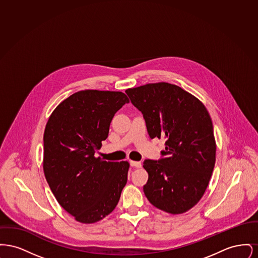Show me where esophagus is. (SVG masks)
I'll return each instance as SVG.
<instances>
[{
    "label": "esophagus",
    "mask_w": 258,
    "mask_h": 258,
    "mask_svg": "<svg viewBox=\"0 0 258 258\" xmlns=\"http://www.w3.org/2000/svg\"><path fill=\"white\" fill-rule=\"evenodd\" d=\"M131 165L134 166V167H136V168H140L142 166L140 161H135V160H131Z\"/></svg>",
    "instance_id": "esophagus-1"
}]
</instances>
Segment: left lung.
I'll use <instances>...</instances> for the list:
<instances>
[{"label": "left lung", "mask_w": 258, "mask_h": 258, "mask_svg": "<svg viewBox=\"0 0 258 258\" xmlns=\"http://www.w3.org/2000/svg\"><path fill=\"white\" fill-rule=\"evenodd\" d=\"M141 111L151 138L166 139L165 157L146 160L143 186L156 208L180 215L195 207L208 186L216 162V140L205 105L181 87L149 83L125 90Z\"/></svg>", "instance_id": "left-lung-1"}]
</instances>
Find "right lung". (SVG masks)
Wrapping results in <instances>:
<instances>
[{"mask_svg":"<svg viewBox=\"0 0 258 258\" xmlns=\"http://www.w3.org/2000/svg\"><path fill=\"white\" fill-rule=\"evenodd\" d=\"M130 99L122 92L84 90L51 113L43 135V172L57 201L75 221L95 223L117 206L127 181V161L95 153L115 113Z\"/></svg>","mask_w":258,"mask_h":258,"instance_id":"right-lung-1","label":"right lung"}]
</instances>
